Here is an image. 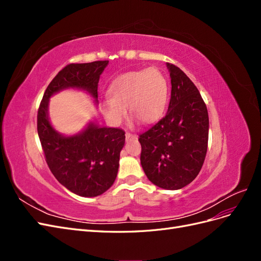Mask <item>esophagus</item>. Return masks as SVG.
Instances as JSON below:
<instances>
[{
  "label": "esophagus",
  "instance_id": "esophagus-1",
  "mask_svg": "<svg viewBox=\"0 0 261 261\" xmlns=\"http://www.w3.org/2000/svg\"><path fill=\"white\" fill-rule=\"evenodd\" d=\"M125 136H126V140H133V139H136V135H134V134H130V133H128V132H126V134H125Z\"/></svg>",
  "mask_w": 261,
  "mask_h": 261
}]
</instances>
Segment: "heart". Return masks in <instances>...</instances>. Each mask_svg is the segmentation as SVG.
<instances>
[{"label":"heart","instance_id":"obj_1","mask_svg":"<svg viewBox=\"0 0 261 261\" xmlns=\"http://www.w3.org/2000/svg\"><path fill=\"white\" fill-rule=\"evenodd\" d=\"M109 97L101 102L102 111L112 125H120L126 108L133 118L152 124L162 117L169 102L167 77L156 68H145L116 77L108 89Z\"/></svg>","mask_w":261,"mask_h":261}]
</instances>
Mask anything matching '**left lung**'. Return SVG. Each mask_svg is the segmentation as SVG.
I'll return each mask as SVG.
<instances>
[{"mask_svg": "<svg viewBox=\"0 0 261 261\" xmlns=\"http://www.w3.org/2000/svg\"><path fill=\"white\" fill-rule=\"evenodd\" d=\"M171 100L165 116L139 136L140 163L158 187L175 191L196 178L206 158L209 135L207 107L199 90L177 66L167 63Z\"/></svg>", "mask_w": 261, "mask_h": 261, "instance_id": "1", "label": "left lung"}]
</instances>
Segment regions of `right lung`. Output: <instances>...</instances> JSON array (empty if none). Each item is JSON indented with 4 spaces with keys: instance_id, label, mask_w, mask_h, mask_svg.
Returning a JSON list of instances; mask_svg holds the SVG:
<instances>
[{
    "instance_id": "obj_1",
    "label": "right lung",
    "mask_w": 261,
    "mask_h": 261,
    "mask_svg": "<svg viewBox=\"0 0 261 261\" xmlns=\"http://www.w3.org/2000/svg\"><path fill=\"white\" fill-rule=\"evenodd\" d=\"M108 64L109 61H96L65 66L48 86L38 110V135L52 174L82 197L99 196L113 185L125 132L91 121L82 132L65 136L50 123L49 102L53 94L72 88L86 91L98 105V83Z\"/></svg>"
}]
</instances>
